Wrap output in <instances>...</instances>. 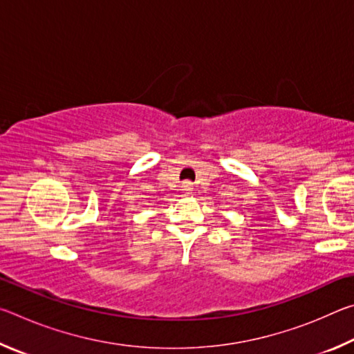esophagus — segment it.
I'll list each match as a JSON object with an SVG mask.
<instances>
[{
	"mask_svg": "<svg viewBox=\"0 0 354 354\" xmlns=\"http://www.w3.org/2000/svg\"><path fill=\"white\" fill-rule=\"evenodd\" d=\"M192 189V184L187 181V183H184V190H190Z\"/></svg>",
	"mask_w": 354,
	"mask_h": 354,
	"instance_id": "34e87169",
	"label": "esophagus"
}]
</instances>
